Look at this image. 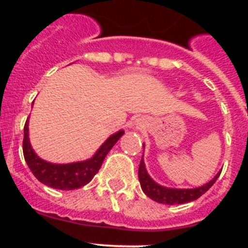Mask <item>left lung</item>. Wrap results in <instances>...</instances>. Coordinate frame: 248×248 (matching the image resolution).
Instances as JSON below:
<instances>
[{
  "label": "left lung",
  "instance_id": "1",
  "mask_svg": "<svg viewBox=\"0 0 248 248\" xmlns=\"http://www.w3.org/2000/svg\"><path fill=\"white\" fill-rule=\"evenodd\" d=\"M220 174L221 171L217 172L211 181L200 186V187H195V189H170V187L159 185L149 176L143 157L140 160L139 172H138L140 186H141L144 194L148 198H150L151 200L156 201L159 203H166V205H180V203H186L196 200L214 185L215 181L217 180L218 176H220Z\"/></svg>",
  "mask_w": 248,
  "mask_h": 248
}]
</instances>
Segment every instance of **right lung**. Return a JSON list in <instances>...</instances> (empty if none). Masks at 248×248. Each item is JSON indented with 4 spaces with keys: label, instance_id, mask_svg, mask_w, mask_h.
Returning <instances> with one entry per match:
<instances>
[{
    "label": "right lung",
    "instance_id": "obj_1",
    "mask_svg": "<svg viewBox=\"0 0 248 248\" xmlns=\"http://www.w3.org/2000/svg\"><path fill=\"white\" fill-rule=\"evenodd\" d=\"M23 131V155L28 168L37 177V180L58 190H74L87 185L93 179L94 175L99 171L109 150L124 134V130H119L115 134L110 135L91 159L71 164H52L37 156L31 146L28 138V119Z\"/></svg>",
    "mask_w": 248,
    "mask_h": 248
}]
</instances>
